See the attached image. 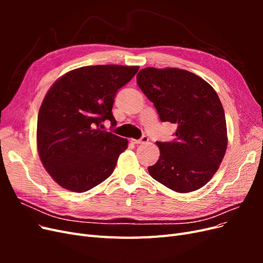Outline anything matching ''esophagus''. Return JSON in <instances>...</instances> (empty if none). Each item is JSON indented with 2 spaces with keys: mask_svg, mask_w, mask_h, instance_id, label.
I'll return each mask as SVG.
<instances>
[{
  "mask_svg": "<svg viewBox=\"0 0 263 263\" xmlns=\"http://www.w3.org/2000/svg\"><path fill=\"white\" fill-rule=\"evenodd\" d=\"M149 138L147 136H142L140 139H132L130 141L135 145H140V144H145V142H147Z\"/></svg>",
  "mask_w": 263,
  "mask_h": 263,
  "instance_id": "34e87169",
  "label": "esophagus"
}]
</instances>
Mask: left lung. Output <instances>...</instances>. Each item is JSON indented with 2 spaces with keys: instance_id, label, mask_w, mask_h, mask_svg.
Masks as SVG:
<instances>
[{
  "instance_id": "left-lung-1",
  "label": "left lung",
  "mask_w": 263,
  "mask_h": 263,
  "mask_svg": "<svg viewBox=\"0 0 263 263\" xmlns=\"http://www.w3.org/2000/svg\"><path fill=\"white\" fill-rule=\"evenodd\" d=\"M137 83L160 121L178 126L172 141H157L160 157L148 168L150 176L179 193L201 189L218 170L227 148L217 93L202 78L178 68H145Z\"/></svg>"
}]
</instances>
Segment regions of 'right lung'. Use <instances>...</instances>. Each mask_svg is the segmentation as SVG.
Returning <instances> with one entry per match:
<instances>
[{
    "instance_id": "1",
    "label": "right lung",
    "mask_w": 263,
    "mask_h": 263,
    "mask_svg": "<svg viewBox=\"0 0 263 263\" xmlns=\"http://www.w3.org/2000/svg\"><path fill=\"white\" fill-rule=\"evenodd\" d=\"M139 67L87 66L69 71L47 92L37 119V148L51 178L82 193L113 173L128 141L102 130L112 113L117 91Z\"/></svg>"
}]
</instances>
